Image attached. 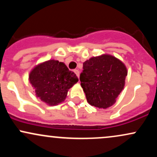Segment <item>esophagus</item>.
<instances>
[{"label": "esophagus", "instance_id": "obj_1", "mask_svg": "<svg viewBox=\"0 0 157 157\" xmlns=\"http://www.w3.org/2000/svg\"><path fill=\"white\" fill-rule=\"evenodd\" d=\"M74 72H75V74H76V75L77 77H78V78H79V77H80V72H79V71L77 69H75V70H74Z\"/></svg>", "mask_w": 157, "mask_h": 157}]
</instances>
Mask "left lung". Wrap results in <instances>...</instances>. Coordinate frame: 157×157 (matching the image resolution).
I'll use <instances>...</instances> for the list:
<instances>
[{"label": "left lung", "instance_id": "8db88e82", "mask_svg": "<svg viewBox=\"0 0 157 157\" xmlns=\"http://www.w3.org/2000/svg\"><path fill=\"white\" fill-rule=\"evenodd\" d=\"M82 68L80 85L88 102L103 109L113 105L125 86V65L114 56L104 54L85 61Z\"/></svg>", "mask_w": 157, "mask_h": 157}]
</instances>
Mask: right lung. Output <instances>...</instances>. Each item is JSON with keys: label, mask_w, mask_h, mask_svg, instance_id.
<instances>
[{"label": "right lung", "mask_w": 157, "mask_h": 157, "mask_svg": "<svg viewBox=\"0 0 157 157\" xmlns=\"http://www.w3.org/2000/svg\"><path fill=\"white\" fill-rule=\"evenodd\" d=\"M29 80L36 97L53 106L66 100L68 89L78 82V78L64 63L49 60L36 65L29 75Z\"/></svg>", "instance_id": "add662e5"}]
</instances>
